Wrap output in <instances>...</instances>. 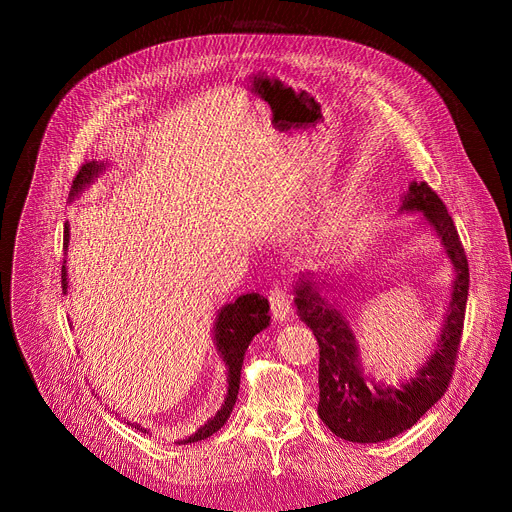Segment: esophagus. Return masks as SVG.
Instances as JSON below:
<instances>
[{
    "label": "esophagus",
    "instance_id": "obj_1",
    "mask_svg": "<svg viewBox=\"0 0 512 512\" xmlns=\"http://www.w3.org/2000/svg\"><path fill=\"white\" fill-rule=\"evenodd\" d=\"M270 307H272V317L276 321H286L290 319V301H288V294L286 290H282L280 286H274L270 290Z\"/></svg>",
    "mask_w": 512,
    "mask_h": 512
}]
</instances>
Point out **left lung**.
Returning <instances> with one entry per match:
<instances>
[{
	"label": "left lung",
	"mask_w": 512,
	"mask_h": 512,
	"mask_svg": "<svg viewBox=\"0 0 512 512\" xmlns=\"http://www.w3.org/2000/svg\"><path fill=\"white\" fill-rule=\"evenodd\" d=\"M398 213H421L452 263V288L434 353L400 386L369 378L346 311L330 294V272L301 274L294 284L299 317L319 342L317 415L332 434L355 444H378L411 429L444 396L463 334L469 263L442 199L427 182H411Z\"/></svg>",
	"instance_id": "8db88e82"
}]
</instances>
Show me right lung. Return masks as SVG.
<instances>
[{"label": "right lung", "instance_id": "add662e5", "mask_svg": "<svg viewBox=\"0 0 512 512\" xmlns=\"http://www.w3.org/2000/svg\"><path fill=\"white\" fill-rule=\"evenodd\" d=\"M107 168V161H89L83 168L78 170L76 178L72 180V188H70V201H74L76 197L83 195L85 188L95 182L99 178V174H103V170ZM68 242H70V226L66 224L64 228V247L68 251ZM66 263V261H64ZM62 290L64 294L68 292V272L66 265H62ZM267 326H270V303H267L265 297H261L259 292H247L240 294V297L234 303L224 305L222 309H218L215 313V321H213V344L215 351H218L222 363L226 365V396L220 411L215 413L211 419H207V423H203L195 434H191L188 438L178 440L176 444H195L201 442L209 436H213L218 429H222V425L228 421L236 398H238V388H240V369H242V361H245V353L251 344V340L263 332ZM134 429H139L143 434H149V429L139 425V423H130Z\"/></svg>", "mask_w": 512, "mask_h": 512}]
</instances>
